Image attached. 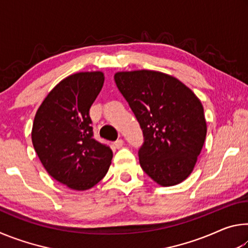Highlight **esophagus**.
Returning <instances> with one entry per match:
<instances>
[{
	"label": "esophagus",
	"instance_id": "obj_1",
	"mask_svg": "<svg viewBox=\"0 0 248 248\" xmlns=\"http://www.w3.org/2000/svg\"><path fill=\"white\" fill-rule=\"evenodd\" d=\"M123 145H124V140H117L116 142H115V146H116V149H121L123 148Z\"/></svg>",
	"mask_w": 248,
	"mask_h": 248
}]
</instances>
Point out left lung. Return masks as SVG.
<instances>
[{
    "label": "left lung",
    "instance_id": "1",
    "mask_svg": "<svg viewBox=\"0 0 248 248\" xmlns=\"http://www.w3.org/2000/svg\"><path fill=\"white\" fill-rule=\"evenodd\" d=\"M114 78L143 129L142 170L159 186L184 182L207 136L200 99L178 78L158 71H121Z\"/></svg>",
    "mask_w": 248,
    "mask_h": 248
}]
</instances>
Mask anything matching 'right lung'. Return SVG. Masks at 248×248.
Here are the masks:
<instances>
[{"mask_svg":"<svg viewBox=\"0 0 248 248\" xmlns=\"http://www.w3.org/2000/svg\"><path fill=\"white\" fill-rule=\"evenodd\" d=\"M104 79L102 71L69 75L49 92L33 119L31 141L41 164L70 189H91L111 164L112 151L93 138L89 115Z\"/></svg>","mask_w":248,"mask_h":248,"instance_id":"obj_1","label":"right lung"}]
</instances>
